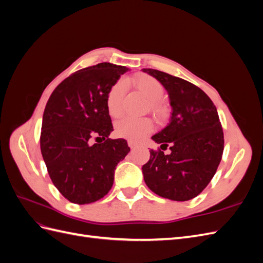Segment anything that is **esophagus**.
Returning a JSON list of instances; mask_svg holds the SVG:
<instances>
[{"mask_svg": "<svg viewBox=\"0 0 263 263\" xmlns=\"http://www.w3.org/2000/svg\"><path fill=\"white\" fill-rule=\"evenodd\" d=\"M128 146L130 147V149H135L136 147H138V144H136V142L134 141H128Z\"/></svg>", "mask_w": 263, "mask_h": 263, "instance_id": "34e87169", "label": "esophagus"}]
</instances>
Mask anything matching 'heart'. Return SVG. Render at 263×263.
I'll list each match as a JSON object with an SVG mask.
<instances>
[{
    "label": "heart",
    "instance_id": "heart-1",
    "mask_svg": "<svg viewBox=\"0 0 263 263\" xmlns=\"http://www.w3.org/2000/svg\"><path fill=\"white\" fill-rule=\"evenodd\" d=\"M134 84L142 93V95L151 102V106L158 109V102L163 95L162 84L149 76H139L133 80ZM126 92V83L121 80L117 81L106 97V107L108 114L117 118L123 113V99ZM154 124L148 118H133L125 117L118 121L115 126L117 136L130 141H141L145 139L149 133L153 132Z\"/></svg>",
    "mask_w": 263,
    "mask_h": 263
}]
</instances>
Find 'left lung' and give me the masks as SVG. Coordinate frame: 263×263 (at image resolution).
<instances>
[{
    "mask_svg": "<svg viewBox=\"0 0 263 263\" xmlns=\"http://www.w3.org/2000/svg\"><path fill=\"white\" fill-rule=\"evenodd\" d=\"M168 92L172 113L169 124L154 135L162 150H150L142 165L147 186L172 201H189L208 186L221 160L224 134L216 106L200 87L155 69H142Z\"/></svg>",
    "mask_w": 263,
    "mask_h": 263,
    "instance_id": "obj_1",
    "label": "left lung"
}]
</instances>
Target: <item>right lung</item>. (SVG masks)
<instances>
[{
	"label": "right lung",
	"mask_w": 263,
	"mask_h": 263,
	"mask_svg": "<svg viewBox=\"0 0 263 263\" xmlns=\"http://www.w3.org/2000/svg\"><path fill=\"white\" fill-rule=\"evenodd\" d=\"M127 70L109 62L79 70L47 102L42 155L54 186L70 202L89 204L105 196L117 163L130 151L125 139L108 138L114 129L106 107L110 87Z\"/></svg>",
	"instance_id": "1"
}]
</instances>
